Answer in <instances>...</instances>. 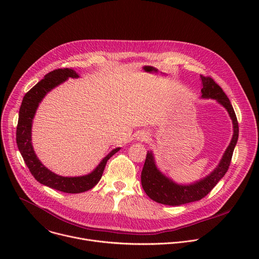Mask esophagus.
Instances as JSON below:
<instances>
[{"label":"esophagus","mask_w":259,"mask_h":259,"mask_svg":"<svg viewBox=\"0 0 259 259\" xmlns=\"http://www.w3.org/2000/svg\"><path fill=\"white\" fill-rule=\"evenodd\" d=\"M147 139H149V135H147L146 133H141V134L139 135V140L145 141V140H147Z\"/></svg>","instance_id":"34e87169"}]
</instances>
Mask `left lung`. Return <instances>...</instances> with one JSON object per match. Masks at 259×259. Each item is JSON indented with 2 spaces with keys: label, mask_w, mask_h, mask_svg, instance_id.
I'll return each instance as SVG.
<instances>
[{
  "label": "left lung",
  "mask_w": 259,
  "mask_h": 259,
  "mask_svg": "<svg viewBox=\"0 0 259 259\" xmlns=\"http://www.w3.org/2000/svg\"><path fill=\"white\" fill-rule=\"evenodd\" d=\"M203 88L202 97L216 99L229 112L234 125V135L217 168L204 179L190 186H180L163 175L156 167L152 152H147L141 172V184L145 194L157 203L179 206L206 197L229 170L235 146L239 137V125L233 105L221 87L211 77L200 76Z\"/></svg>",
  "instance_id": "1"
}]
</instances>
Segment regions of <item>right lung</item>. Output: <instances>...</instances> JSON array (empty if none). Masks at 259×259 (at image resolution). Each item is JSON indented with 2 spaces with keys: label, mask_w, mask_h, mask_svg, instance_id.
Here are the masks:
<instances>
[{
  "label": "right lung",
  "mask_w": 259,
  "mask_h": 259,
  "mask_svg": "<svg viewBox=\"0 0 259 259\" xmlns=\"http://www.w3.org/2000/svg\"><path fill=\"white\" fill-rule=\"evenodd\" d=\"M68 78H79L72 68H58L50 71L38 84H35L23 97L19 109V118L16 128V142L18 150L29 169L31 175L40 183L51 189L67 193L80 194L91 190L100 180L107 160L114 156L120 147L110 152L95 168L85 176L63 177L48 170L36 158L31 145V124L35 110L44 96L54 87L63 83Z\"/></svg>",
  "instance_id": "1"
}]
</instances>
